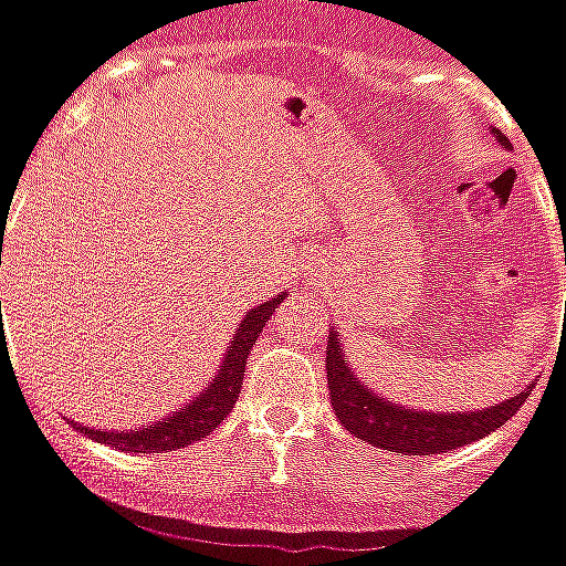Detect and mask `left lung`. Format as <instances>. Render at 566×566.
<instances>
[{"mask_svg": "<svg viewBox=\"0 0 566 566\" xmlns=\"http://www.w3.org/2000/svg\"><path fill=\"white\" fill-rule=\"evenodd\" d=\"M492 135L503 147L510 142L501 132L492 129ZM325 370H328V391H332L334 416L340 419L346 431H353L361 440H368L374 447L389 449V452H422V455H440L449 449L464 447L473 440H482L492 434L494 428H501L515 410L525 403V391H518L515 398L485 407V410H464V413H428V410H407L401 403H391L379 398L377 391L365 386V379H358L353 370V361H346L340 349V334L328 332V346H325Z\"/></svg>", "mask_w": 566, "mask_h": 566, "instance_id": "obj_1", "label": "left lung"}]
</instances>
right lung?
<instances>
[{
  "label": "right lung",
  "instance_id": "add662e5",
  "mask_svg": "<svg viewBox=\"0 0 566 566\" xmlns=\"http://www.w3.org/2000/svg\"><path fill=\"white\" fill-rule=\"evenodd\" d=\"M283 298H289L286 292H280L265 304H255L253 311L243 316L238 332L229 340V349L222 356L217 377L210 379L208 386L177 413L165 416L159 422L144 424V428H132V431H108V428H86V424H77V428L86 437H93L98 443H111L119 452H168V449H184L201 437H208L226 416L232 413L234 401L241 395L250 349L259 344V334Z\"/></svg>",
  "mask_w": 566,
  "mask_h": 566
}]
</instances>
